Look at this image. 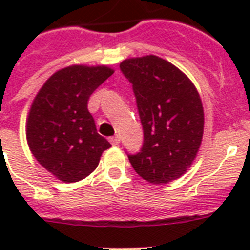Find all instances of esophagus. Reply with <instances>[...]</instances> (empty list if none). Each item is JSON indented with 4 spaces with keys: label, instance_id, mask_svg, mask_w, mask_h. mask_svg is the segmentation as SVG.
Here are the masks:
<instances>
[{
    "label": "esophagus",
    "instance_id": "34e87169",
    "mask_svg": "<svg viewBox=\"0 0 250 250\" xmlns=\"http://www.w3.org/2000/svg\"><path fill=\"white\" fill-rule=\"evenodd\" d=\"M109 141L111 143L112 145H118L119 143H120V138H119L118 135H115V136H111V138L109 139Z\"/></svg>",
    "mask_w": 250,
    "mask_h": 250
}]
</instances>
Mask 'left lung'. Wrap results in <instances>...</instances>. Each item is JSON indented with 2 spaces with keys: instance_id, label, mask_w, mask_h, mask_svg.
<instances>
[{
  "instance_id": "8db88e82",
  "label": "left lung",
  "mask_w": 250,
  "mask_h": 250,
  "mask_svg": "<svg viewBox=\"0 0 250 250\" xmlns=\"http://www.w3.org/2000/svg\"><path fill=\"white\" fill-rule=\"evenodd\" d=\"M120 70L132 85L144 130L143 147L127 158L146 182L167 184L185 174L202 144L199 94L187 75L154 55L124 60Z\"/></svg>"
}]
</instances>
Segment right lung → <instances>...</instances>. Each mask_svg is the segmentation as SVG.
Segmentation results:
<instances>
[{
	"mask_svg": "<svg viewBox=\"0 0 250 250\" xmlns=\"http://www.w3.org/2000/svg\"><path fill=\"white\" fill-rule=\"evenodd\" d=\"M112 74L107 66H68L43 83L31 105L26 124L28 146L61 182L75 183L90 175L101 154L111 146L96 131L87 101Z\"/></svg>",
	"mask_w": 250,
	"mask_h": 250,
	"instance_id": "obj_1",
	"label": "right lung"
}]
</instances>
